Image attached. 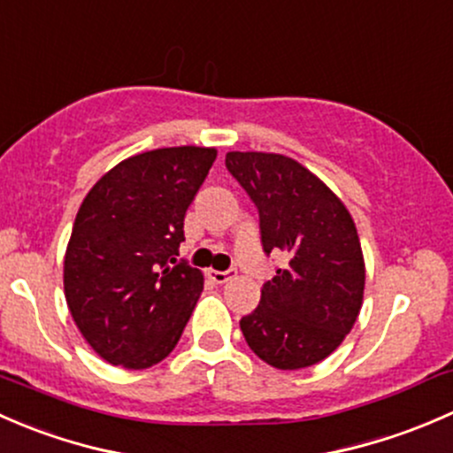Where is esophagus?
<instances>
[{
    "label": "esophagus",
    "instance_id": "obj_1",
    "mask_svg": "<svg viewBox=\"0 0 453 453\" xmlns=\"http://www.w3.org/2000/svg\"><path fill=\"white\" fill-rule=\"evenodd\" d=\"M207 277L216 283H226L228 279L235 277V270H225V273H222V270H209Z\"/></svg>",
    "mask_w": 453,
    "mask_h": 453
}]
</instances>
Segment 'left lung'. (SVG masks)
I'll return each instance as SVG.
<instances>
[{"label":"left lung","instance_id":"obj_1","mask_svg":"<svg viewBox=\"0 0 453 453\" xmlns=\"http://www.w3.org/2000/svg\"><path fill=\"white\" fill-rule=\"evenodd\" d=\"M226 167L259 209L265 253L286 268L261 288L259 305L240 320L265 365L296 371L331 356L356 325L365 301V255L351 213L314 172L274 152H226Z\"/></svg>","mask_w":453,"mask_h":453}]
</instances>
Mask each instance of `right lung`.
<instances>
[{
	"label": "right lung",
	"instance_id": "obj_1",
	"mask_svg": "<svg viewBox=\"0 0 453 453\" xmlns=\"http://www.w3.org/2000/svg\"><path fill=\"white\" fill-rule=\"evenodd\" d=\"M216 148H158L111 167L82 200L65 250L67 307L109 365L150 368L172 353L203 273L179 264L185 211Z\"/></svg>",
	"mask_w": 453,
	"mask_h": 453
}]
</instances>
